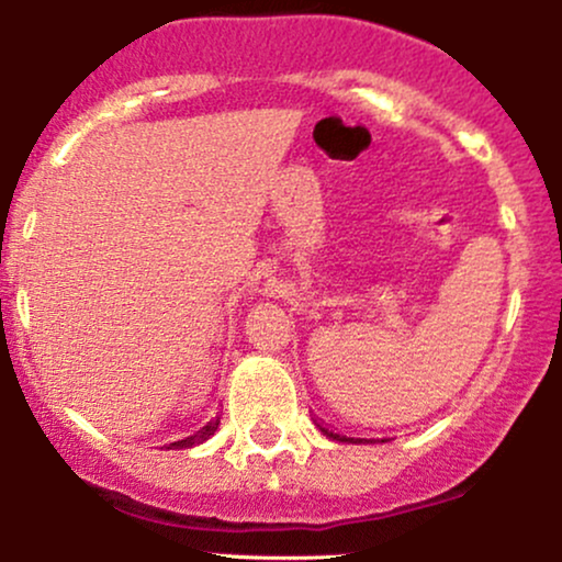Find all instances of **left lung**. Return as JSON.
Wrapping results in <instances>:
<instances>
[{"label":"left lung","mask_w":562,"mask_h":562,"mask_svg":"<svg viewBox=\"0 0 562 562\" xmlns=\"http://www.w3.org/2000/svg\"><path fill=\"white\" fill-rule=\"evenodd\" d=\"M317 428L322 430V434H325L327 438H333V441H340V443H375V438H348V436H340V434H335V430H330V428H325V425H319L317 423ZM380 441H389V438H380Z\"/></svg>","instance_id":"8db88e82"}]
</instances>
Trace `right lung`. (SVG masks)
I'll list each match as a JSON object with an SVG mask.
<instances>
[{"instance_id":"add662e5","label":"right lung","mask_w":562,"mask_h":562,"mask_svg":"<svg viewBox=\"0 0 562 562\" xmlns=\"http://www.w3.org/2000/svg\"><path fill=\"white\" fill-rule=\"evenodd\" d=\"M218 420H222V417H214V420H211L209 425H203V428L195 430V434H192V436L182 438V441H171V443H166V447H160V449H190V447H198V443L209 441V438L216 434Z\"/></svg>"}]
</instances>
